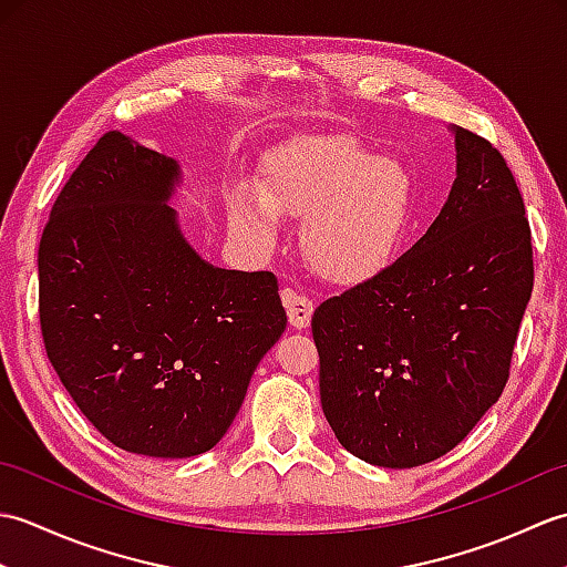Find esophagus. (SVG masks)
<instances>
[{"label": "esophagus", "mask_w": 567, "mask_h": 567, "mask_svg": "<svg viewBox=\"0 0 567 567\" xmlns=\"http://www.w3.org/2000/svg\"><path fill=\"white\" fill-rule=\"evenodd\" d=\"M282 305L287 309V317L295 329H307L311 323V315H315V305L305 295H297L295 290H282Z\"/></svg>", "instance_id": "1"}]
</instances>
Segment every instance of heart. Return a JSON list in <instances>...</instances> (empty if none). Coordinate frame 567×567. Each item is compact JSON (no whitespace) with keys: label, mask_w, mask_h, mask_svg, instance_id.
I'll return each mask as SVG.
<instances>
[{"label":"heart","mask_w":567,"mask_h":567,"mask_svg":"<svg viewBox=\"0 0 567 567\" xmlns=\"http://www.w3.org/2000/svg\"><path fill=\"white\" fill-rule=\"evenodd\" d=\"M412 177L404 167L346 136H311L268 155L260 192L240 185L231 224L258 248L280 236L282 216L305 219L302 252L331 282L353 285L394 258L412 216Z\"/></svg>","instance_id":"obj_1"}]
</instances>
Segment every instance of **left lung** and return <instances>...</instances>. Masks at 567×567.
Returning a JSON list of instances; mask_svg holds the SVG:
<instances>
[{
  "label": "left lung",
  "instance_id": "obj_1",
  "mask_svg": "<svg viewBox=\"0 0 567 567\" xmlns=\"http://www.w3.org/2000/svg\"><path fill=\"white\" fill-rule=\"evenodd\" d=\"M436 221L390 268L319 305L321 409L360 461L416 467L499 400L534 290L532 228L502 153L461 126Z\"/></svg>",
  "mask_w": 567,
  "mask_h": 567
}]
</instances>
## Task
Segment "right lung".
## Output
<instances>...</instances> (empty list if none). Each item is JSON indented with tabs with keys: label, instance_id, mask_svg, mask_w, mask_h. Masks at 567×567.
I'll return each instance as SVG.
<instances>
[{
	"label": "right lung",
	"instance_id": "obj_1",
	"mask_svg": "<svg viewBox=\"0 0 567 567\" xmlns=\"http://www.w3.org/2000/svg\"><path fill=\"white\" fill-rule=\"evenodd\" d=\"M175 158L104 134L60 192L39 246L45 353L118 449L189 457L231 426L287 315L272 272L224 270L171 207Z\"/></svg>",
	"mask_w": 567,
	"mask_h": 567
}]
</instances>
